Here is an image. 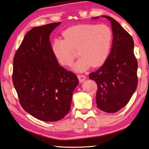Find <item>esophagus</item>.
I'll return each mask as SVG.
<instances>
[{"label": "esophagus", "mask_w": 149, "mask_h": 149, "mask_svg": "<svg viewBox=\"0 0 149 149\" xmlns=\"http://www.w3.org/2000/svg\"><path fill=\"white\" fill-rule=\"evenodd\" d=\"M77 78H78V79H79V81L80 82H83V81H85V79H86V77H85L84 75L78 74L77 75Z\"/></svg>", "instance_id": "obj_1"}]
</instances>
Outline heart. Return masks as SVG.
Listing matches in <instances>:
<instances>
[{
    "instance_id": "1",
    "label": "heart",
    "mask_w": 149,
    "mask_h": 149,
    "mask_svg": "<svg viewBox=\"0 0 149 149\" xmlns=\"http://www.w3.org/2000/svg\"><path fill=\"white\" fill-rule=\"evenodd\" d=\"M64 39H55L52 49L59 62L70 66L77 56H80L73 68L83 72L91 65H102L109 54L112 41V33L104 24H81L67 29L62 33Z\"/></svg>"
}]
</instances>
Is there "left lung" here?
<instances>
[{
    "label": "left lung",
    "mask_w": 149,
    "mask_h": 149,
    "mask_svg": "<svg viewBox=\"0 0 149 149\" xmlns=\"http://www.w3.org/2000/svg\"><path fill=\"white\" fill-rule=\"evenodd\" d=\"M102 17L112 25V47L104 64L89 76L98 86L97 107L104 112L114 113L127 104L137 89L138 64L132 36L114 18Z\"/></svg>",
    "instance_id": "8db88e82"
}]
</instances>
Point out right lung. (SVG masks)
I'll use <instances>...</instances> for the list:
<instances>
[{"label":"right lung","mask_w":149,"mask_h":149,"mask_svg":"<svg viewBox=\"0 0 149 149\" xmlns=\"http://www.w3.org/2000/svg\"><path fill=\"white\" fill-rule=\"evenodd\" d=\"M60 22L35 27L27 33L13 60L12 81L22 107L45 122L62 120L71 108L79 80L58 62L49 35Z\"/></svg>","instance_id":"1"}]
</instances>
